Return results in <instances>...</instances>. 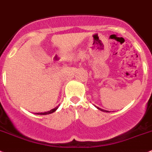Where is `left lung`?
Returning <instances> with one entry per match:
<instances>
[{
  "label": "left lung",
  "mask_w": 152,
  "mask_h": 152,
  "mask_svg": "<svg viewBox=\"0 0 152 152\" xmlns=\"http://www.w3.org/2000/svg\"><path fill=\"white\" fill-rule=\"evenodd\" d=\"M96 107L98 109V110H102V111H104V112H108L107 111V110H103V109H102V108H100V107H98L96 106Z\"/></svg>",
  "instance_id": "obj_1"
}]
</instances>
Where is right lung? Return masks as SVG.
I'll return each instance as SVG.
<instances>
[{
	"label": "right lung",
	"mask_w": 152,
	"mask_h": 152,
	"mask_svg": "<svg viewBox=\"0 0 152 152\" xmlns=\"http://www.w3.org/2000/svg\"><path fill=\"white\" fill-rule=\"evenodd\" d=\"M58 107H59V106H57L55 107V108H54V109H52V110H49V111L44 112V113H37L36 114H39V115H46V114H50V113H54V111H56V110H57V109L58 108Z\"/></svg>",
	"instance_id": "1"
}]
</instances>
